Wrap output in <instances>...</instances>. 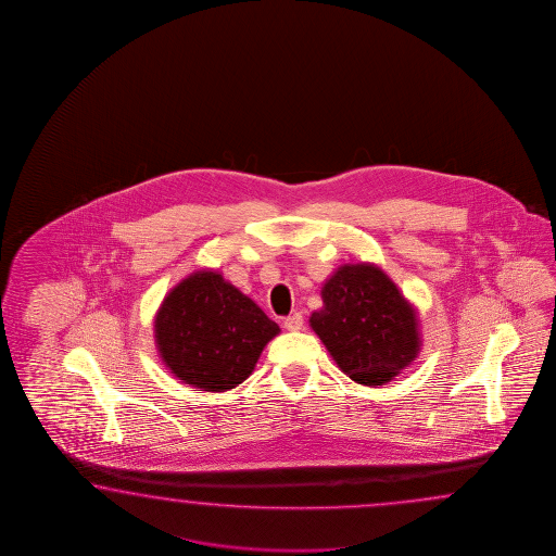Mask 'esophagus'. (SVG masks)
<instances>
[{"instance_id":"1","label":"esophagus","mask_w":556,"mask_h":556,"mask_svg":"<svg viewBox=\"0 0 556 556\" xmlns=\"http://www.w3.org/2000/svg\"><path fill=\"white\" fill-rule=\"evenodd\" d=\"M302 326H304V318H302V314H292V316H288V318H283V328L290 331L302 330Z\"/></svg>"}]
</instances>
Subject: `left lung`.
Here are the masks:
<instances>
[{
	"instance_id": "obj_1",
	"label": "left lung",
	"mask_w": 556,
	"mask_h": 556,
	"mask_svg": "<svg viewBox=\"0 0 556 556\" xmlns=\"http://www.w3.org/2000/svg\"><path fill=\"white\" fill-rule=\"evenodd\" d=\"M321 300L309 326L345 376L381 386L414 362L419 352L415 309L378 266H342L324 283Z\"/></svg>"
}]
</instances>
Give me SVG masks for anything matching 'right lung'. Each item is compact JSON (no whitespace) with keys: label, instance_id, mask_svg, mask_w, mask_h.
I'll return each instance as SVG.
<instances>
[{"label":"right lung","instance_id":"right-lung-1","mask_svg":"<svg viewBox=\"0 0 556 556\" xmlns=\"http://www.w3.org/2000/svg\"><path fill=\"white\" fill-rule=\"evenodd\" d=\"M278 331V324L249 295L208 270L173 288L154 319V338L166 367L202 391L237 388Z\"/></svg>","mask_w":556,"mask_h":556}]
</instances>
